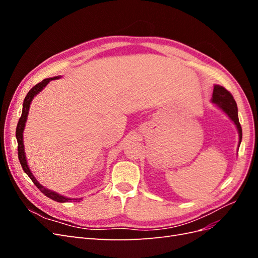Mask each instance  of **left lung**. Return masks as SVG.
Returning a JSON list of instances; mask_svg holds the SVG:
<instances>
[{"mask_svg": "<svg viewBox=\"0 0 258 258\" xmlns=\"http://www.w3.org/2000/svg\"><path fill=\"white\" fill-rule=\"evenodd\" d=\"M212 102L215 103L233 122H235L239 132V145H240L241 140H242V128L239 122L237 103L235 99H233L232 95L227 89H225L223 86L215 85L213 89V95H212Z\"/></svg>", "mask_w": 258, "mask_h": 258, "instance_id": "1", "label": "left lung"}]
</instances>
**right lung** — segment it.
Listing matches in <instances>:
<instances>
[{
	"label": "right lung",
	"mask_w": 258,
	"mask_h": 258,
	"mask_svg": "<svg viewBox=\"0 0 258 258\" xmlns=\"http://www.w3.org/2000/svg\"><path fill=\"white\" fill-rule=\"evenodd\" d=\"M59 77L60 76H54V77H51V79H45L41 83L36 84L34 87H32V89H31L28 92V95L26 96L25 101H23L22 114H21V117L19 118L17 128H16V138H17V142H18V158H19L20 165H21L23 171H25V172L29 175V177L32 179V182L34 183V185L45 195V196H47L48 198H50L54 201H57V202H68L69 200H76L77 201V200H82V198L81 199H70V198H67L64 196H61V195H59L57 192L45 188L44 186H42L40 183L37 182V179L34 177V175L32 174V172H31L30 169H29V166L27 163V159H26V154H25V146H23V129H25V126H26V121H27V117H28V114H29V108H30L31 102H32L33 98L37 95V93L43 90V88L45 87L46 85H47L50 81L59 79Z\"/></svg>",
	"instance_id": "1"
}]
</instances>
